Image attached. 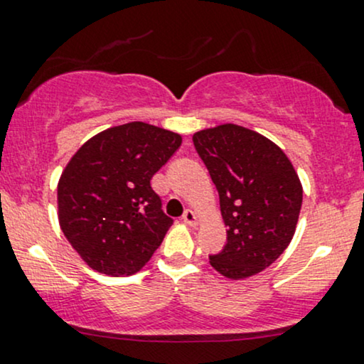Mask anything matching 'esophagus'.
Here are the masks:
<instances>
[{"instance_id": "1", "label": "esophagus", "mask_w": 364, "mask_h": 364, "mask_svg": "<svg viewBox=\"0 0 364 364\" xmlns=\"http://www.w3.org/2000/svg\"><path fill=\"white\" fill-rule=\"evenodd\" d=\"M183 222H185V224H188V225H191V227L198 225V215H196L193 210H186L185 215H183Z\"/></svg>"}]
</instances>
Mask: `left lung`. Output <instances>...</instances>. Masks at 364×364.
I'll list each match as a JSON object with an SVG mask.
<instances>
[{
	"label": "left lung",
	"mask_w": 364,
	"mask_h": 364,
	"mask_svg": "<svg viewBox=\"0 0 364 364\" xmlns=\"http://www.w3.org/2000/svg\"><path fill=\"white\" fill-rule=\"evenodd\" d=\"M193 144L220 198L227 244L210 256L222 277L244 279L282 256L295 234L301 183L287 154L264 135L235 124L200 130Z\"/></svg>",
	"instance_id": "obj_1"
}]
</instances>
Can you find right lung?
I'll use <instances>...</instances> for the list:
<instances>
[{"instance_id": "right-lung-1", "label": "right lung", "mask_w": 364, "mask_h": 364, "mask_svg": "<svg viewBox=\"0 0 364 364\" xmlns=\"http://www.w3.org/2000/svg\"><path fill=\"white\" fill-rule=\"evenodd\" d=\"M179 146L176 132L130 122L96 134L71 157L57 183V215L90 268L130 277L161 246L173 218L151 179Z\"/></svg>"}]
</instances>
